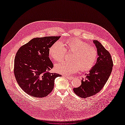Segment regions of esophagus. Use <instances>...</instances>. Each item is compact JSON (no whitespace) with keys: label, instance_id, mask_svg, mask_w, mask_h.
<instances>
[{"label":"esophagus","instance_id":"1","mask_svg":"<svg viewBox=\"0 0 125 125\" xmlns=\"http://www.w3.org/2000/svg\"><path fill=\"white\" fill-rule=\"evenodd\" d=\"M65 77L67 79H68V80H72V79H73V78H74V77H72V76H65Z\"/></svg>","mask_w":125,"mask_h":125}]
</instances>
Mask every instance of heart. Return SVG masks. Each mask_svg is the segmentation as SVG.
<instances>
[{
  "label": "heart",
  "instance_id": "b5f03b06",
  "mask_svg": "<svg viewBox=\"0 0 125 125\" xmlns=\"http://www.w3.org/2000/svg\"><path fill=\"white\" fill-rule=\"evenodd\" d=\"M67 51L73 52L71 58L72 61H63L56 64L55 70L60 74L70 75L80 69L90 70L97 59L96 49L77 38L66 41L64 45L59 41L55 42L49 48V55L54 60L60 61L64 59Z\"/></svg>",
  "mask_w": 125,
  "mask_h": 125
}]
</instances>
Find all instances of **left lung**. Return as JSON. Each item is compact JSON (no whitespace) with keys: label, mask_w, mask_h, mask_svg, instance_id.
I'll use <instances>...</instances> for the list:
<instances>
[{"label":"left lung","mask_w":125,"mask_h":125,"mask_svg":"<svg viewBox=\"0 0 125 125\" xmlns=\"http://www.w3.org/2000/svg\"><path fill=\"white\" fill-rule=\"evenodd\" d=\"M98 53V58L94 66L89 71L85 80H82L81 85L74 88V93L79 96L86 98L99 93L107 81L113 66L109 52L98 41H93Z\"/></svg>","instance_id":"1"}]
</instances>
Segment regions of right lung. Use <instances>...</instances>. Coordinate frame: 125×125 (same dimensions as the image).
I'll list each match as a JSON object with an SVG mask.
<instances>
[{
	"label": "right lung",
	"instance_id": "1",
	"mask_svg": "<svg viewBox=\"0 0 125 125\" xmlns=\"http://www.w3.org/2000/svg\"><path fill=\"white\" fill-rule=\"evenodd\" d=\"M60 37L35 38L22 46L14 60L16 81L28 94L44 97L53 90L56 78L61 75L50 73L53 65L49 58V49Z\"/></svg>",
	"mask_w": 125,
	"mask_h": 125
}]
</instances>
